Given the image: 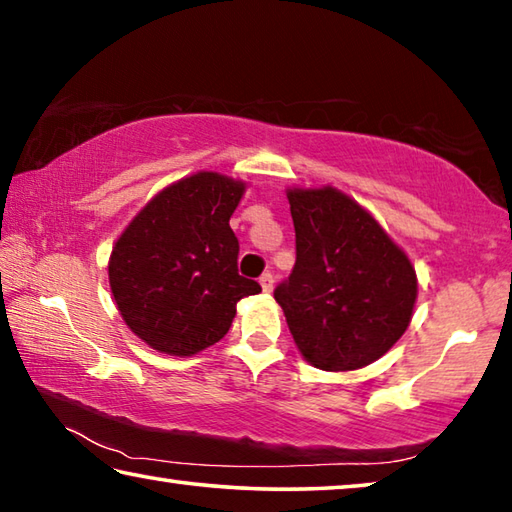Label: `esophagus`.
<instances>
[{
  "label": "esophagus",
  "mask_w": 512,
  "mask_h": 512,
  "mask_svg": "<svg viewBox=\"0 0 512 512\" xmlns=\"http://www.w3.org/2000/svg\"><path fill=\"white\" fill-rule=\"evenodd\" d=\"M273 275L271 273H264L262 277H259V284H262V289L266 291V293H271L273 291Z\"/></svg>",
  "instance_id": "obj_1"
}]
</instances>
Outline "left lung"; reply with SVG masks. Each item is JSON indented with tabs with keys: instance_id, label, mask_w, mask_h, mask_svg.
<instances>
[{
	"instance_id": "left-lung-1",
	"label": "left lung",
	"mask_w": 512,
	"mask_h": 512,
	"mask_svg": "<svg viewBox=\"0 0 512 512\" xmlns=\"http://www.w3.org/2000/svg\"><path fill=\"white\" fill-rule=\"evenodd\" d=\"M296 266L275 289L298 350L320 370H357L400 341L418 277L368 210L334 187L289 189Z\"/></svg>"
}]
</instances>
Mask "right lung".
I'll use <instances>...</instances> for the list:
<instances>
[{
  "instance_id": "obj_1",
  "label": "right lung",
  "mask_w": 512,
  "mask_h": 512,
  "mask_svg": "<svg viewBox=\"0 0 512 512\" xmlns=\"http://www.w3.org/2000/svg\"><path fill=\"white\" fill-rule=\"evenodd\" d=\"M246 183L198 171L164 187L112 246L108 280L131 332L153 350L192 357L219 343L237 302L262 287L237 271L230 228Z\"/></svg>"
}]
</instances>
